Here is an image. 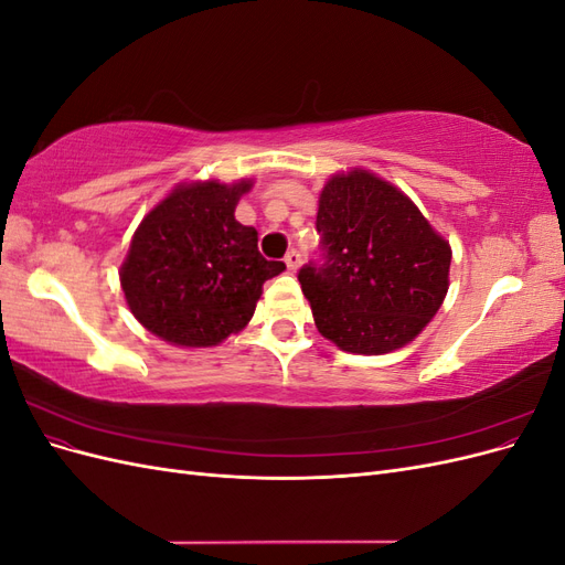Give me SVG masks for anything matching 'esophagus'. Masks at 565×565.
I'll use <instances>...</instances> for the list:
<instances>
[{"mask_svg":"<svg viewBox=\"0 0 565 565\" xmlns=\"http://www.w3.org/2000/svg\"><path fill=\"white\" fill-rule=\"evenodd\" d=\"M299 264H301V254H299L297 249H289V252L285 254V266H287L289 270H297Z\"/></svg>","mask_w":565,"mask_h":565,"instance_id":"34e87169","label":"esophagus"}]
</instances>
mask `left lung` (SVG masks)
<instances>
[{
    "label": "left lung",
    "instance_id": "left-lung-1",
    "mask_svg": "<svg viewBox=\"0 0 565 565\" xmlns=\"http://www.w3.org/2000/svg\"><path fill=\"white\" fill-rule=\"evenodd\" d=\"M322 264L299 270L318 332L341 351L409 344L448 295L452 249L396 185L367 169L334 174L318 200Z\"/></svg>",
    "mask_w": 565,
    "mask_h": 565
}]
</instances>
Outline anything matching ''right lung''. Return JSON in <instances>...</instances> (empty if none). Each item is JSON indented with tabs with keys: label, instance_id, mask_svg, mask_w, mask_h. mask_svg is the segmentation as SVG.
Wrapping results in <instances>:
<instances>
[{
	"label": "right lung",
	"instance_id": "1",
	"mask_svg": "<svg viewBox=\"0 0 565 565\" xmlns=\"http://www.w3.org/2000/svg\"><path fill=\"white\" fill-rule=\"evenodd\" d=\"M252 188L181 183L136 228L119 285L129 311L174 347H216L252 320L262 287L285 270L256 247V231L235 221Z\"/></svg>",
	"mask_w": 565,
	"mask_h": 565
}]
</instances>
